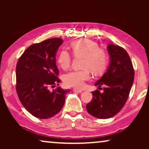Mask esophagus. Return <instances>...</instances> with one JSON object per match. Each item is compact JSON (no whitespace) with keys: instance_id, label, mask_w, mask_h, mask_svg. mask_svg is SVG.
<instances>
[{"instance_id":"esophagus-1","label":"esophagus","mask_w":149,"mask_h":149,"mask_svg":"<svg viewBox=\"0 0 149 149\" xmlns=\"http://www.w3.org/2000/svg\"><path fill=\"white\" fill-rule=\"evenodd\" d=\"M73 91L77 93H82L83 91L81 90V89H73Z\"/></svg>"}]
</instances>
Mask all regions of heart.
<instances>
[{
  "label": "heart",
  "instance_id": "obj_1",
  "mask_svg": "<svg viewBox=\"0 0 149 149\" xmlns=\"http://www.w3.org/2000/svg\"><path fill=\"white\" fill-rule=\"evenodd\" d=\"M71 49L75 57H83V70H74L64 75V82L68 87L81 89L85 82L90 79L89 69L93 73L99 74L105 70L108 64L107 53L96 42L89 39L78 40L71 44ZM58 62L61 68L66 69L70 66L71 56L66 49H62L58 57Z\"/></svg>",
  "mask_w": 149,
  "mask_h": 149
}]
</instances>
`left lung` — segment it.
I'll return each mask as SVG.
<instances>
[{
  "label": "left lung",
  "mask_w": 149,
  "mask_h": 149,
  "mask_svg": "<svg viewBox=\"0 0 149 149\" xmlns=\"http://www.w3.org/2000/svg\"><path fill=\"white\" fill-rule=\"evenodd\" d=\"M107 49L110 65L95 83V86L105 85L104 91H92V100L86 106L87 112L98 119L113 117L121 111L127 100L134 79L133 65L127 52L114 44H109Z\"/></svg>",
  "instance_id": "left-lung-1"
}]
</instances>
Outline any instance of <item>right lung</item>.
I'll list each match as a JSON object with an SVG mask.
<instances>
[{"label": "right lung", "instance_id": "obj_1", "mask_svg": "<svg viewBox=\"0 0 149 149\" xmlns=\"http://www.w3.org/2000/svg\"><path fill=\"white\" fill-rule=\"evenodd\" d=\"M60 38L32 45L19 58L16 66V91L24 108L35 117L48 119L62 109L70 90L49 87L59 85L56 66L57 51L62 44Z\"/></svg>", "mask_w": 149, "mask_h": 149}]
</instances>
